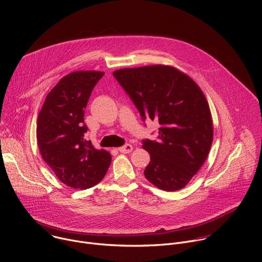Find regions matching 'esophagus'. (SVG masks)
<instances>
[{"label":"esophagus","instance_id":"obj_1","mask_svg":"<svg viewBox=\"0 0 262 262\" xmlns=\"http://www.w3.org/2000/svg\"><path fill=\"white\" fill-rule=\"evenodd\" d=\"M118 150L121 152V154H129L133 151V146L130 144H126L122 147H119Z\"/></svg>","mask_w":262,"mask_h":262}]
</instances>
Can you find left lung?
Instances as JSON below:
<instances>
[{
    "label": "left lung",
    "mask_w": 262,
    "mask_h": 262,
    "mask_svg": "<svg viewBox=\"0 0 262 262\" xmlns=\"http://www.w3.org/2000/svg\"><path fill=\"white\" fill-rule=\"evenodd\" d=\"M113 74L142 119L160 124L157 141H143L150 155L146 179L164 191L183 189L204 164L213 138L202 90L188 74L168 65L122 68Z\"/></svg>",
    "instance_id": "obj_1"
}]
</instances>
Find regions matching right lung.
<instances>
[{
	"mask_svg": "<svg viewBox=\"0 0 262 262\" xmlns=\"http://www.w3.org/2000/svg\"><path fill=\"white\" fill-rule=\"evenodd\" d=\"M104 72L80 70L68 73L48 94L37 118L40 155L61 182L76 190L97 184L112 157L85 139V108L91 92Z\"/></svg>",
	"mask_w": 262,
	"mask_h": 262,
	"instance_id": "1",
	"label": "right lung"
}]
</instances>
